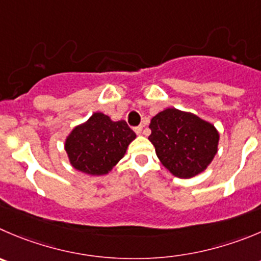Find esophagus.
<instances>
[{"instance_id":"1","label":"esophagus","mask_w":261,"mask_h":261,"mask_svg":"<svg viewBox=\"0 0 261 261\" xmlns=\"http://www.w3.org/2000/svg\"><path fill=\"white\" fill-rule=\"evenodd\" d=\"M142 130H143V126L142 125L135 126V132L137 133V135H142Z\"/></svg>"}]
</instances>
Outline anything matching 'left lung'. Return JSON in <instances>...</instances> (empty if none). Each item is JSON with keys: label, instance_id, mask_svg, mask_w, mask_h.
I'll list each match as a JSON object with an SVG mask.
<instances>
[{"label": "left lung", "instance_id": "left-lung-1", "mask_svg": "<svg viewBox=\"0 0 261 261\" xmlns=\"http://www.w3.org/2000/svg\"><path fill=\"white\" fill-rule=\"evenodd\" d=\"M150 129L148 140L155 146L156 155L175 177L200 174L218 151L219 133L214 125L174 108L153 116Z\"/></svg>", "mask_w": 261, "mask_h": 261}]
</instances>
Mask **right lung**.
Listing matches in <instances>:
<instances>
[{
  "instance_id": "right-lung-1",
  "label": "right lung",
  "mask_w": 261,
  "mask_h": 261,
  "mask_svg": "<svg viewBox=\"0 0 261 261\" xmlns=\"http://www.w3.org/2000/svg\"><path fill=\"white\" fill-rule=\"evenodd\" d=\"M136 133L124 120L113 121L102 113H95L75 126L65 142L71 165L89 175L110 172L125 153Z\"/></svg>"
}]
</instances>
